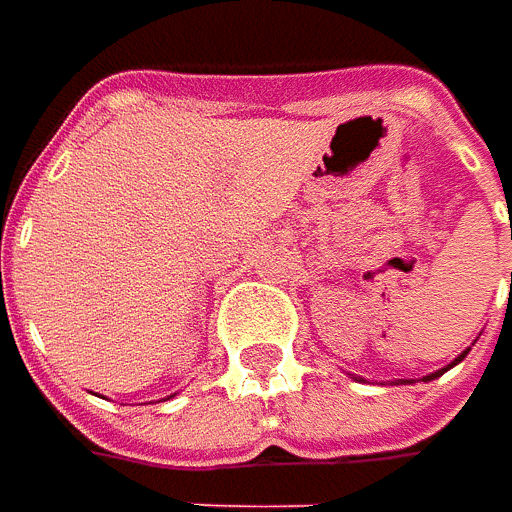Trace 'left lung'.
Returning <instances> with one entry per match:
<instances>
[{
    "label": "left lung",
    "instance_id": "left-lung-1",
    "mask_svg": "<svg viewBox=\"0 0 512 512\" xmlns=\"http://www.w3.org/2000/svg\"><path fill=\"white\" fill-rule=\"evenodd\" d=\"M510 279H512V276H510ZM464 356H467V350H464L462 356H459V359H456V362H453V364H459V362H462ZM453 364H450V367H453ZM444 370H447V367H444ZM444 370H439V373H430V376H424V382H430V379H436V376H442Z\"/></svg>",
    "mask_w": 512,
    "mask_h": 512
}]
</instances>
